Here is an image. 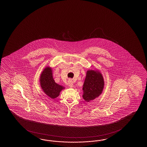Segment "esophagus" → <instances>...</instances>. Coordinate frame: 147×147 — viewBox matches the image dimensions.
<instances>
[{
  "mask_svg": "<svg viewBox=\"0 0 147 147\" xmlns=\"http://www.w3.org/2000/svg\"><path fill=\"white\" fill-rule=\"evenodd\" d=\"M68 82V86H69L70 87H73V86H74V84H73V81H72V80H71V79H69Z\"/></svg>",
  "mask_w": 147,
  "mask_h": 147,
  "instance_id": "obj_1",
  "label": "esophagus"
}]
</instances>
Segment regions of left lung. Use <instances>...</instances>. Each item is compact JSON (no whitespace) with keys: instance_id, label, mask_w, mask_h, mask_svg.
I'll list each match as a JSON object with an SVG mask.
<instances>
[{"instance_id":"left-lung-1","label":"left lung","mask_w":147,"mask_h":147,"mask_svg":"<svg viewBox=\"0 0 147 147\" xmlns=\"http://www.w3.org/2000/svg\"><path fill=\"white\" fill-rule=\"evenodd\" d=\"M105 86L103 76L98 70H88L83 84L82 97L86 102L95 99L102 94Z\"/></svg>"}]
</instances>
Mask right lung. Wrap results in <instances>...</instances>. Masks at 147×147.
I'll list each match as a JSON object with an SVG mask.
<instances>
[{
	"mask_svg": "<svg viewBox=\"0 0 147 147\" xmlns=\"http://www.w3.org/2000/svg\"><path fill=\"white\" fill-rule=\"evenodd\" d=\"M39 80L41 88L44 93L51 99L58 97L60 92L65 88L55 82L53 76V70L49 66H47L42 70Z\"/></svg>",
	"mask_w": 147,
	"mask_h": 147,
	"instance_id": "add662e5",
	"label": "right lung"
}]
</instances>
